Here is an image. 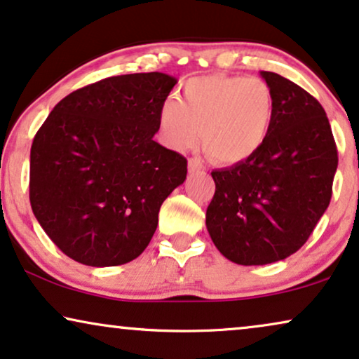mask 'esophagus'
Here are the masks:
<instances>
[{
	"mask_svg": "<svg viewBox=\"0 0 359 359\" xmlns=\"http://www.w3.org/2000/svg\"><path fill=\"white\" fill-rule=\"evenodd\" d=\"M202 169H203V165H202L201 158H197V157L189 158V172H190V174H194V172H201Z\"/></svg>",
	"mask_w": 359,
	"mask_h": 359,
	"instance_id": "obj_1",
	"label": "esophagus"
}]
</instances>
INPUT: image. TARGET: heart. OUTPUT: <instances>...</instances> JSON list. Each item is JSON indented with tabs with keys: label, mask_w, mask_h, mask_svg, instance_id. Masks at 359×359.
Returning <instances> with one entry per match:
<instances>
[{
	"label": "heart",
	"mask_w": 359,
	"mask_h": 359,
	"mask_svg": "<svg viewBox=\"0 0 359 359\" xmlns=\"http://www.w3.org/2000/svg\"><path fill=\"white\" fill-rule=\"evenodd\" d=\"M275 117L273 90L263 79L210 74L190 78L179 101L167 99L157 112L161 140L185 151L201 140L213 162L237 165L263 147Z\"/></svg>",
	"instance_id": "1"
}]
</instances>
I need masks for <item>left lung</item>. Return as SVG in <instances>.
<instances>
[{
	"label": "left lung",
	"mask_w": 359,
	"mask_h": 359,
	"mask_svg": "<svg viewBox=\"0 0 359 359\" xmlns=\"http://www.w3.org/2000/svg\"><path fill=\"white\" fill-rule=\"evenodd\" d=\"M273 90L269 139L242 164L213 170L205 225L230 262L266 265L300 250L331 201L338 152L325 109L305 89L260 71Z\"/></svg>",
	"instance_id": "obj_1"
}]
</instances>
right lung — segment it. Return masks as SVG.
Wrapping results in <instances>:
<instances>
[{"label":"right lung","instance_id":"1","mask_svg":"<svg viewBox=\"0 0 359 359\" xmlns=\"http://www.w3.org/2000/svg\"><path fill=\"white\" fill-rule=\"evenodd\" d=\"M175 84L164 72L102 79L59 101L34 135L31 208L72 260L116 266L147 248L162 202L187 177L185 157L154 140Z\"/></svg>","mask_w":359,"mask_h":359}]
</instances>
